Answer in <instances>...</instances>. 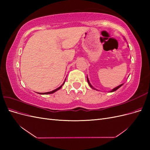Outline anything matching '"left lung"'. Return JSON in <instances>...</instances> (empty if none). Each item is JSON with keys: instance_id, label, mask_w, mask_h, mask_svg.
Returning <instances> with one entry per match:
<instances>
[{"instance_id": "8db88e82", "label": "left lung", "mask_w": 150, "mask_h": 150, "mask_svg": "<svg viewBox=\"0 0 150 150\" xmlns=\"http://www.w3.org/2000/svg\"><path fill=\"white\" fill-rule=\"evenodd\" d=\"M87 81H88V84H89V85L91 86V87L93 89H94L93 87V86H91V84H90V83H89V79H88V77H87ZM122 84H121V85H120V86H117V87H116V88H114V89H113L112 91H111V92H113V91H116L117 89H118V88H120V87H121V86H122Z\"/></svg>"}]
</instances>
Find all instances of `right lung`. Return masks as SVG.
I'll return each instance as SVG.
<instances>
[{
    "mask_svg": "<svg viewBox=\"0 0 150 150\" xmlns=\"http://www.w3.org/2000/svg\"><path fill=\"white\" fill-rule=\"evenodd\" d=\"M64 83H65V81L64 82V83H63L59 88H57L56 89H55V90H54V91H50V92H47V93H39V94H52V93H54V92H56V91H57V90H59V89H61V87L62 86V85L64 84Z\"/></svg>",
    "mask_w": 150,
    "mask_h": 150,
    "instance_id": "obj_1",
    "label": "right lung"
}]
</instances>
